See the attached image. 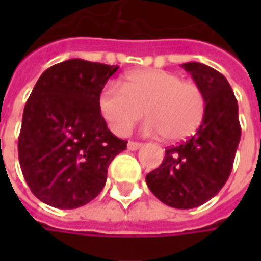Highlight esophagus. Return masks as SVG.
Wrapping results in <instances>:
<instances>
[{"instance_id":"obj_1","label":"esophagus","mask_w":261,"mask_h":261,"mask_svg":"<svg viewBox=\"0 0 261 261\" xmlns=\"http://www.w3.org/2000/svg\"><path fill=\"white\" fill-rule=\"evenodd\" d=\"M142 144L141 142H136V141H128V144H127V148L130 149V151H137L138 148H141Z\"/></svg>"}]
</instances>
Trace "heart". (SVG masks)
Instances as JSON below:
<instances>
[{
    "mask_svg": "<svg viewBox=\"0 0 261 261\" xmlns=\"http://www.w3.org/2000/svg\"><path fill=\"white\" fill-rule=\"evenodd\" d=\"M103 119L117 136H127L145 116V131L177 142L194 134L205 113L200 86L164 69L136 71L121 85H108L99 96Z\"/></svg>",
    "mask_w": 261,
    "mask_h": 261,
    "instance_id": "1",
    "label": "heart"
}]
</instances>
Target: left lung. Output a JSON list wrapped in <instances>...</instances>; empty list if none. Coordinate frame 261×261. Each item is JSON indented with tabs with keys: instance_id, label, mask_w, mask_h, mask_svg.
I'll return each instance as SVG.
<instances>
[{
	"instance_id": "1",
	"label": "left lung",
	"mask_w": 261,
	"mask_h": 261,
	"mask_svg": "<svg viewBox=\"0 0 261 261\" xmlns=\"http://www.w3.org/2000/svg\"><path fill=\"white\" fill-rule=\"evenodd\" d=\"M181 67L204 92V119L192 138L165 149L162 164L145 180L164 204L189 210L211 200L226 183L241 141V124L236 97L224 75L194 61Z\"/></svg>"
}]
</instances>
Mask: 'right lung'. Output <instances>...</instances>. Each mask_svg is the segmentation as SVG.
I'll return each mask as SVG.
<instances>
[{
    "label": "right lung",
    "instance_id": "obj_1",
    "mask_svg": "<svg viewBox=\"0 0 261 261\" xmlns=\"http://www.w3.org/2000/svg\"><path fill=\"white\" fill-rule=\"evenodd\" d=\"M117 65L71 59L47 68L23 109L18 155L32 193L72 210L102 192L108 168L127 141L112 134L99 96Z\"/></svg>",
    "mask_w": 261,
    "mask_h": 261
}]
</instances>
